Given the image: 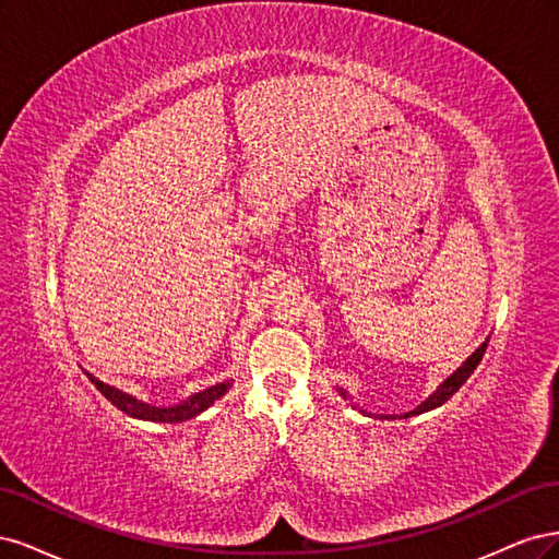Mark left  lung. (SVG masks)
Segmentation results:
<instances>
[{
    "mask_svg": "<svg viewBox=\"0 0 559 559\" xmlns=\"http://www.w3.org/2000/svg\"><path fill=\"white\" fill-rule=\"evenodd\" d=\"M488 341L490 338H485L483 344L476 348V353H472L469 357H466V362L455 371V373H450L445 381L437 388V392H431L429 397L420 404V406H416L413 411H408V413H404V416H381V418H388V420H402V418H411V416H420V413H427V411H431V408H439L441 404H445L450 397H453V394L466 383V378H469L472 373H474V369L478 367V362L483 359V355H485V348H488ZM338 394L341 397H348V394L344 392V390H338ZM365 413V411H362Z\"/></svg>",
    "mask_w": 559,
    "mask_h": 559,
    "instance_id": "8db88e82",
    "label": "left lung"
}]
</instances>
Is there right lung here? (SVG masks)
Wrapping results in <instances>:
<instances>
[{
	"instance_id": "obj_1",
	"label": "right lung",
	"mask_w": 559,
	"mask_h": 559,
	"mask_svg": "<svg viewBox=\"0 0 559 559\" xmlns=\"http://www.w3.org/2000/svg\"><path fill=\"white\" fill-rule=\"evenodd\" d=\"M87 378L95 383V388L104 394V397L109 400L114 406H118L122 413H128V416L139 418V420H151V423H183V420H190L194 416H200V413L206 411L209 406H213L231 388V381H223V383H215V385H211L202 392L192 394V397L183 400L181 404H176V406H153V404H146V402L132 397V394L122 392L114 385L102 383L99 378H95L93 373H87Z\"/></svg>"
}]
</instances>
